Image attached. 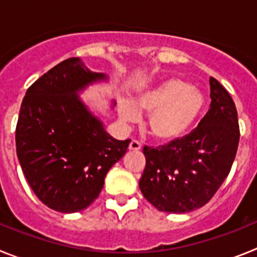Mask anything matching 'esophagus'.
Masks as SVG:
<instances>
[{"instance_id": "1", "label": "esophagus", "mask_w": 257, "mask_h": 257, "mask_svg": "<svg viewBox=\"0 0 257 257\" xmlns=\"http://www.w3.org/2000/svg\"><path fill=\"white\" fill-rule=\"evenodd\" d=\"M128 149H130V151H134V152H138L142 149V144H140L138 140H131L130 145H128Z\"/></svg>"}]
</instances>
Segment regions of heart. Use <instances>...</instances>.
Segmentation results:
<instances>
[{
  "mask_svg": "<svg viewBox=\"0 0 257 257\" xmlns=\"http://www.w3.org/2000/svg\"><path fill=\"white\" fill-rule=\"evenodd\" d=\"M203 96L190 83L170 78L135 100V107L147 113V128L157 142L172 143L187 135L203 109ZM139 114L131 104L119 106V118L126 123Z\"/></svg>",
  "mask_w": 257,
  "mask_h": 257,
  "instance_id": "b5f03b06",
  "label": "heart"
}]
</instances>
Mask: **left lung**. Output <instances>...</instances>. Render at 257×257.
Returning a JSON list of instances; mask_svg holds the SVG:
<instances>
[{"label": "left lung", "mask_w": 257, "mask_h": 257, "mask_svg": "<svg viewBox=\"0 0 257 257\" xmlns=\"http://www.w3.org/2000/svg\"><path fill=\"white\" fill-rule=\"evenodd\" d=\"M210 88V109L198 127L176 142L143 149L139 188L157 210L184 213L205 206L230 172L239 143L237 109L213 77Z\"/></svg>", "instance_id": "1"}]
</instances>
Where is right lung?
<instances>
[{
	"instance_id": "right-lung-1",
	"label": "right lung",
	"mask_w": 257,
	"mask_h": 257,
	"mask_svg": "<svg viewBox=\"0 0 257 257\" xmlns=\"http://www.w3.org/2000/svg\"><path fill=\"white\" fill-rule=\"evenodd\" d=\"M106 79L78 58H69L27 90L15 142L26 179L44 205L78 212L99 197L104 179L131 140H117L88 112L77 91Z\"/></svg>"
}]
</instances>
